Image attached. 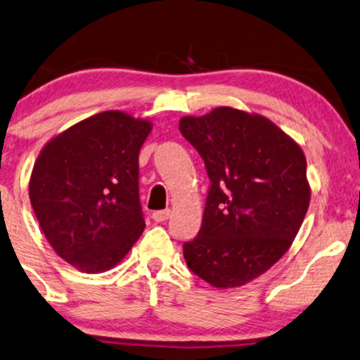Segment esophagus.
I'll use <instances>...</instances> for the list:
<instances>
[{"label": "esophagus", "mask_w": 360, "mask_h": 360, "mask_svg": "<svg viewBox=\"0 0 360 360\" xmlns=\"http://www.w3.org/2000/svg\"><path fill=\"white\" fill-rule=\"evenodd\" d=\"M169 218H171V211H169V210L154 211V213H153V219H154V221H158V223L166 221V219H169Z\"/></svg>", "instance_id": "esophagus-1"}]
</instances>
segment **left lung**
<instances>
[{
  "label": "left lung",
  "instance_id": "8db88e82",
  "mask_svg": "<svg viewBox=\"0 0 360 360\" xmlns=\"http://www.w3.org/2000/svg\"><path fill=\"white\" fill-rule=\"evenodd\" d=\"M179 131L205 159L211 188L189 270L216 288L258 278L287 253L310 205L302 147L266 117L233 107L184 115Z\"/></svg>",
  "mask_w": 360,
  "mask_h": 360
}]
</instances>
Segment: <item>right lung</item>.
Masks as SVG:
<instances>
[{
  "instance_id": "add662e5",
  "label": "right lung",
  "mask_w": 360,
  "mask_h": 360,
  "mask_svg": "<svg viewBox=\"0 0 360 360\" xmlns=\"http://www.w3.org/2000/svg\"><path fill=\"white\" fill-rule=\"evenodd\" d=\"M149 119L105 110L51 137L30 176V201L51 248L85 274L114 268L144 231L139 150Z\"/></svg>"
}]
</instances>
